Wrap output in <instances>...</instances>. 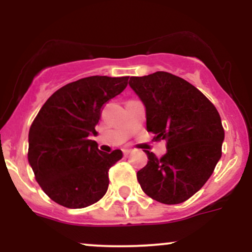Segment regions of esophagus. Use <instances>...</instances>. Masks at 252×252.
Instances as JSON below:
<instances>
[{"label":"esophagus","instance_id":"obj_1","mask_svg":"<svg viewBox=\"0 0 252 252\" xmlns=\"http://www.w3.org/2000/svg\"><path fill=\"white\" fill-rule=\"evenodd\" d=\"M130 153H131V150H130V149H124V150H123L124 156H128V155L130 154Z\"/></svg>","mask_w":252,"mask_h":252}]
</instances>
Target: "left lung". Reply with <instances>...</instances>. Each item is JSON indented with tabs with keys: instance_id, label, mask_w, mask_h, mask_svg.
<instances>
[{
	"instance_id": "obj_1",
	"label": "left lung",
	"mask_w": 252,
	"mask_h": 252,
	"mask_svg": "<svg viewBox=\"0 0 252 252\" xmlns=\"http://www.w3.org/2000/svg\"><path fill=\"white\" fill-rule=\"evenodd\" d=\"M129 86L146 108L147 130L167 141L137 172L141 189L167 205L186 201L206 184L221 158L224 129L216 106L195 86L168 72L131 77Z\"/></svg>"
}]
</instances>
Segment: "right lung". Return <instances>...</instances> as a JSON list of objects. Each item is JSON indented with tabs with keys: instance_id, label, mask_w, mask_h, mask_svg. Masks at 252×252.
Returning <instances> with one entry per match:
<instances>
[{
	"instance_id": "add662e5",
	"label": "right lung",
	"mask_w": 252,
	"mask_h": 252,
	"mask_svg": "<svg viewBox=\"0 0 252 252\" xmlns=\"http://www.w3.org/2000/svg\"><path fill=\"white\" fill-rule=\"evenodd\" d=\"M129 77L92 76L63 86L46 100L28 135V162L37 184L53 201L83 209L103 198L109 169L122 150L104 153L90 136L100 109L128 85Z\"/></svg>"
}]
</instances>
